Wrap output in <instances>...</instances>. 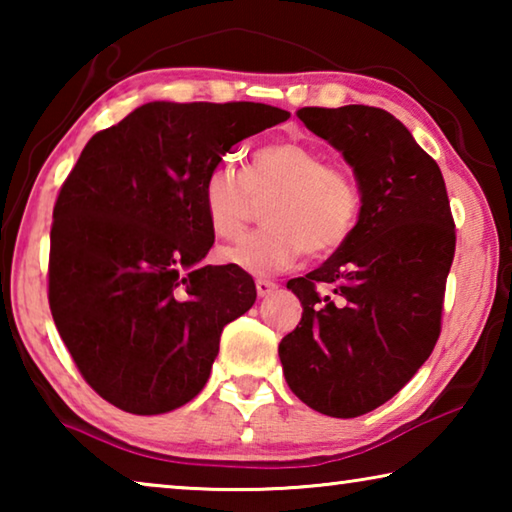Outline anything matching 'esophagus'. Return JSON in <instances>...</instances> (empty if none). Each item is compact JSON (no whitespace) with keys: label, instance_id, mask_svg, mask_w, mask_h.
<instances>
[{"label":"esophagus","instance_id":"34e87169","mask_svg":"<svg viewBox=\"0 0 512 512\" xmlns=\"http://www.w3.org/2000/svg\"><path fill=\"white\" fill-rule=\"evenodd\" d=\"M255 289L259 298H266L277 289V284L273 280H264V277H259V280H255Z\"/></svg>","mask_w":512,"mask_h":512}]
</instances>
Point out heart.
<instances>
[{"mask_svg": "<svg viewBox=\"0 0 512 512\" xmlns=\"http://www.w3.org/2000/svg\"><path fill=\"white\" fill-rule=\"evenodd\" d=\"M264 228L221 250V262L250 275H277L302 255L323 257L350 239L361 196L348 171L327 164L318 146L284 137L250 155L241 173L219 162L203 180L205 219L216 237L244 235L253 201H264Z\"/></svg>", "mask_w": 512, "mask_h": 512, "instance_id": "obj_1", "label": "heart"}]
</instances>
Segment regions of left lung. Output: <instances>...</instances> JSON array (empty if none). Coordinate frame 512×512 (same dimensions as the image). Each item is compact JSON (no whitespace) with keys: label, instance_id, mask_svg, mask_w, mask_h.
<instances>
[{"label":"left lung","instance_id":"left-lung-1","mask_svg":"<svg viewBox=\"0 0 512 512\" xmlns=\"http://www.w3.org/2000/svg\"><path fill=\"white\" fill-rule=\"evenodd\" d=\"M298 117L350 164L361 210L327 262L287 282L302 318L277 352L298 400L357 418L400 393L438 341L454 219L436 160L391 112L302 108ZM318 281L334 299L319 296Z\"/></svg>","mask_w":512,"mask_h":512}]
</instances>
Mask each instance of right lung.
<instances>
[{"instance_id":"right-lung-1","label":"right lung","mask_w":512,"mask_h":512,"mask_svg":"<svg viewBox=\"0 0 512 512\" xmlns=\"http://www.w3.org/2000/svg\"><path fill=\"white\" fill-rule=\"evenodd\" d=\"M289 112L266 103L151 101L85 144L54 207L49 307L83 379L135 415L192 402L223 327L255 282L201 264L214 244L203 180Z\"/></svg>"}]
</instances>
